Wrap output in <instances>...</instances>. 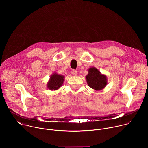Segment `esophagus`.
Segmentation results:
<instances>
[{
  "label": "esophagus",
  "mask_w": 148,
  "mask_h": 148,
  "mask_svg": "<svg viewBox=\"0 0 148 148\" xmlns=\"http://www.w3.org/2000/svg\"><path fill=\"white\" fill-rule=\"evenodd\" d=\"M72 74L74 75H77V71L75 70H73L72 71Z\"/></svg>",
  "instance_id": "1"
}]
</instances>
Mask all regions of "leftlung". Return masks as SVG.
<instances>
[{"label": "left lung", "instance_id": "1", "mask_svg": "<svg viewBox=\"0 0 148 148\" xmlns=\"http://www.w3.org/2000/svg\"><path fill=\"white\" fill-rule=\"evenodd\" d=\"M86 78L88 86L95 90H101L107 85L106 75L102 74L95 67L88 69V74Z\"/></svg>", "mask_w": 148, "mask_h": 148}]
</instances>
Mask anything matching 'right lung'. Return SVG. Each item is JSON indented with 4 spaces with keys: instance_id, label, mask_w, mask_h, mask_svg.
<instances>
[{
    "instance_id": "right-lung-1",
    "label": "right lung",
    "mask_w": 148,
    "mask_h": 148,
    "mask_svg": "<svg viewBox=\"0 0 148 148\" xmlns=\"http://www.w3.org/2000/svg\"><path fill=\"white\" fill-rule=\"evenodd\" d=\"M64 81V76L55 73L50 76L47 87L50 90H57L61 87Z\"/></svg>"
}]
</instances>
